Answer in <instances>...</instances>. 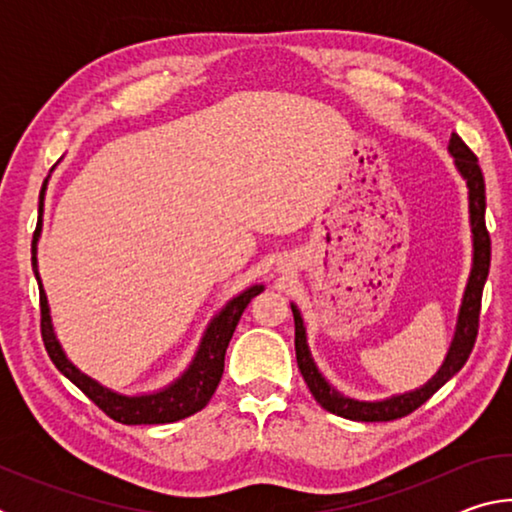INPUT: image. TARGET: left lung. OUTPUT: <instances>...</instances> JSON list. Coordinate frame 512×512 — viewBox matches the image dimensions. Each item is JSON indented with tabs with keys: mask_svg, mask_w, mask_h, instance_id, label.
<instances>
[{
	"mask_svg": "<svg viewBox=\"0 0 512 512\" xmlns=\"http://www.w3.org/2000/svg\"><path fill=\"white\" fill-rule=\"evenodd\" d=\"M449 153L454 155V162L461 176L467 180V187H470V221H472V235H474V268L470 275V284H467L461 316H458V327L452 348H449L447 359L443 368L438 370V375L433 377L427 386L420 388L415 393L397 395L391 400L384 402H357L350 400V397H343L339 391H334L332 386L327 384L320 375L314 359H311L309 348H307V336H305V325H302V318L298 309H293V323H296V359L300 375L309 386L314 400L323 406L325 411L341 415V418H348L354 422H391L397 418H404V415L413 413L415 409L429 400V397L438 391L440 386H445L449 379H452L458 370L465 366V361L470 359L472 348L476 343V334H479V316H481V296H483V284L485 277H488L490 268V232L485 228V180L483 171L479 167V160L470 151L461 137L456 133L449 140Z\"/></svg>",
	"mask_w": 512,
	"mask_h": 512,
	"instance_id": "8db88e82",
	"label": "left lung"
}]
</instances>
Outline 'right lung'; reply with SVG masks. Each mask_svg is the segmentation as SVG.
<instances>
[{
	"instance_id": "obj_1",
	"label": "right lung",
	"mask_w": 512,
	"mask_h": 512,
	"mask_svg": "<svg viewBox=\"0 0 512 512\" xmlns=\"http://www.w3.org/2000/svg\"><path fill=\"white\" fill-rule=\"evenodd\" d=\"M40 216H42V196H40ZM40 216H38L36 232H33L31 264H33V271H36V280L40 287L42 343H45V350L49 354V359L54 361V366L63 372L72 384L79 386L81 391L108 415V418L121 424H167V422L185 420L189 415L205 409L221 381L225 350H228V343L232 339V334H235L239 318L248 307V302L253 300L257 293H262L264 287H250L241 293V296L228 302V307H225L221 314L212 320L210 327H207L203 343L196 352L192 366H189V370L176 381V384H171L169 388H164V391L155 395H142V397L117 395L108 391V388L99 386L97 381L90 379L88 375H83L79 368L72 366L56 341L54 327H51V318H49L47 296L45 291H42L38 268H36V241L40 237Z\"/></svg>"
}]
</instances>
